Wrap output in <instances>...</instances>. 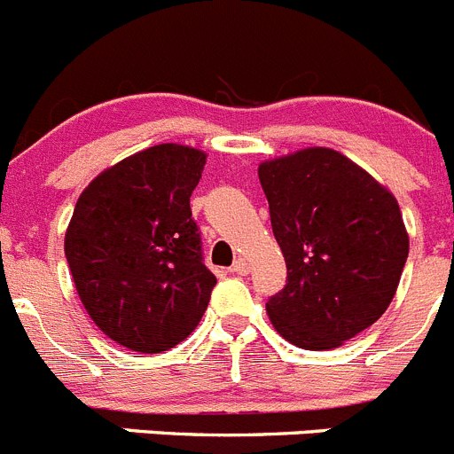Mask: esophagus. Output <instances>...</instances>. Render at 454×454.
Listing matches in <instances>:
<instances>
[{"instance_id":"1","label":"esophagus","mask_w":454,"mask_h":454,"mask_svg":"<svg viewBox=\"0 0 454 454\" xmlns=\"http://www.w3.org/2000/svg\"><path fill=\"white\" fill-rule=\"evenodd\" d=\"M232 273H237V276H247L248 273V262L244 260V257H237L235 264H232Z\"/></svg>"}]
</instances>
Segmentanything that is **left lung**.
I'll use <instances>...</instances> for the list:
<instances>
[{"mask_svg":"<svg viewBox=\"0 0 454 454\" xmlns=\"http://www.w3.org/2000/svg\"><path fill=\"white\" fill-rule=\"evenodd\" d=\"M287 283L267 301L273 328L330 350L373 325L410 253L398 201L339 151L312 146L257 169Z\"/></svg>","mask_w":454,"mask_h":454,"instance_id":"left-lung-1","label":"left lung"}]
</instances>
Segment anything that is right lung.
I'll return each mask as SVG.
<instances>
[{
  "mask_svg": "<svg viewBox=\"0 0 454 454\" xmlns=\"http://www.w3.org/2000/svg\"><path fill=\"white\" fill-rule=\"evenodd\" d=\"M206 153L156 145L117 162L79 197L65 257L85 312L115 344L174 348L197 328L217 278L203 262L190 197Z\"/></svg>",
  "mask_w": 454,
  "mask_h": 454,
  "instance_id": "1",
  "label": "right lung"
}]
</instances>
